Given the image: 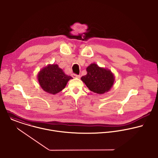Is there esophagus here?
<instances>
[{
  "instance_id": "1",
  "label": "esophagus",
  "mask_w": 158,
  "mask_h": 158,
  "mask_svg": "<svg viewBox=\"0 0 158 158\" xmlns=\"http://www.w3.org/2000/svg\"><path fill=\"white\" fill-rule=\"evenodd\" d=\"M73 77L74 78H80V75H77V74H73Z\"/></svg>"
}]
</instances>
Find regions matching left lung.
Returning <instances> with one entry per match:
<instances>
[{
	"mask_svg": "<svg viewBox=\"0 0 158 158\" xmlns=\"http://www.w3.org/2000/svg\"><path fill=\"white\" fill-rule=\"evenodd\" d=\"M86 71L87 74L82 76L81 80L92 92L103 94L113 86L115 77L111 70L100 67L96 63H91Z\"/></svg>",
	"mask_w": 158,
	"mask_h": 158,
	"instance_id": "1",
	"label": "left lung"
}]
</instances>
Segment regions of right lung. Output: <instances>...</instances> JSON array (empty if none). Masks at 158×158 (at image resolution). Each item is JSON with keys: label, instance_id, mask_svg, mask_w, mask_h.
Segmentation results:
<instances>
[{"label": "right lung", "instance_id": "add662e5", "mask_svg": "<svg viewBox=\"0 0 158 158\" xmlns=\"http://www.w3.org/2000/svg\"><path fill=\"white\" fill-rule=\"evenodd\" d=\"M73 77L66 75L57 64H49L37 74V79L41 88L46 92L55 95L66 87Z\"/></svg>", "mask_w": 158, "mask_h": 158}]
</instances>
